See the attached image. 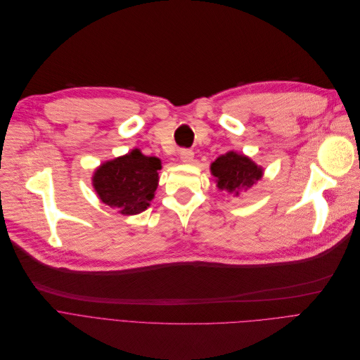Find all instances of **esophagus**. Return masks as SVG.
Returning a JSON list of instances; mask_svg holds the SVG:
<instances>
[{
    "instance_id": "34e87169",
    "label": "esophagus",
    "mask_w": 360,
    "mask_h": 360,
    "mask_svg": "<svg viewBox=\"0 0 360 360\" xmlns=\"http://www.w3.org/2000/svg\"><path fill=\"white\" fill-rule=\"evenodd\" d=\"M193 158H195L193 151H190V150H181V151H180V160H181V162L190 164V162H193Z\"/></svg>"
}]
</instances>
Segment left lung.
<instances>
[{"instance_id": "1", "label": "left lung", "mask_w": 360, "mask_h": 360, "mask_svg": "<svg viewBox=\"0 0 360 360\" xmlns=\"http://www.w3.org/2000/svg\"><path fill=\"white\" fill-rule=\"evenodd\" d=\"M210 174L221 192L238 198L263 179L264 168L250 157L231 150L210 164Z\"/></svg>"}]
</instances>
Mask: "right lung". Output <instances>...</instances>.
I'll use <instances>...</instances> for the list:
<instances>
[{"label":"right lung","instance_id":"add662e5","mask_svg":"<svg viewBox=\"0 0 360 360\" xmlns=\"http://www.w3.org/2000/svg\"><path fill=\"white\" fill-rule=\"evenodd\" d=\"M161 160L148 157L139 148L101 162L93 173L91 184L101 203L123 217L138 215L150 207L158 187Z\"/></svg>","mask_w":360,"mask_h":360}]
</instances>
